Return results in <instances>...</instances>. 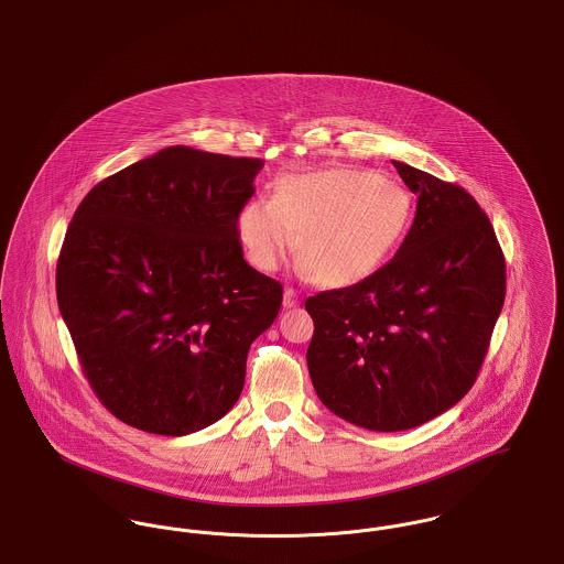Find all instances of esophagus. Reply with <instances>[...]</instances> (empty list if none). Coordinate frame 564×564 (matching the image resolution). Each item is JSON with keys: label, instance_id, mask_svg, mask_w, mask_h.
<instances>
[{"label": "esophagus", "instance_id": "1", "mask_svg": "<svg viewBox=\"0 0 564 564\" xmlns=\"http://www.w3.org/2000/svg\"><path fill=\"white\" fill-rule=\"evenodd\" d=\"M299 304H301L299 294H296L292 288H288V290L283 292V306H285V308H294V306H299Z\"/></svg>", "mask_w": 564, "mask_h": 564}]
</instances>
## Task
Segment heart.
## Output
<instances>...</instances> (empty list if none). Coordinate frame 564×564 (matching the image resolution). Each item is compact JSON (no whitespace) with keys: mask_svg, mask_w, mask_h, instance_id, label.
Instances as JSON below:
<instances>
[{"mask_svg":"<svg viewBox=\"0 0 564 564\" xmlns=\"http://www.w3.org/2000/svg\"><path fill=\"white\" fill-rule=\"evenodd\" d=\"M414 220L412 195L371 170L333 167L285 175L272 199H251L236 234L261 272L279 270L296 249L303 270L326 288H349L376 274Z\"/></svg>","mask_w":564,"mask_h":564,"instance_id":"heart-1","label":"heart"}]
</instances>
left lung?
I'll return each instance as SVG.
<instances>
[{
	"label": "left lung",
	"instance_id": "1",
	"mask_svg": "<svg viewBox=\"0 0 564 564\" xmlns=\"http://www.w3.org/2000/svg\"><path fill=\"white\" fill-rule=\"evenodd\" d=\"M419 197L397 256L369 279L306 299V365L322 403L371 432L419 427L477 380L505 304V256L462 186L392 161Z\"/></svg>",
	"mask_w": 564,
	"mask_h": 564
}]
</instances>
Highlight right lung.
Here are the masks:
<instances>
[{"instance_id": "right-lung-1", "label": "right lung", "mask_w": 564, "mask_h": 564, "mask_svg": "<svg viewBox=\"0 0 564 564\" xmlns=\"http://www.w3.org/2000/svg\"><path fill=\"white\" fill-rule=\"evenodd\" d=\"M261 167L172 145L98 182L70 220L59 313L89 387L130 427L193 434L236 405L283 301L236 234Z\"/></svg>"}]
</instances>
